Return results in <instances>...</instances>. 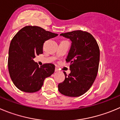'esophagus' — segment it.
Listing matches in <instances>:
<instances>
[{
    "label": "esophagus",
    "mask_w": 120,
    "mask_h": 120,
    "mask_svg": "<svg viewBox=\"0 0 120 120\" xmlns=\"http://www.w3.org/2000/svg\"><path fill=\"white\" fill-rule=\"evenodd\" d=\"M58 71H59V69H58L57 68H56V69H55V71H56V72H57Z\"/></svg>",
    "instance_id": "obj_1"
}]
</instances>
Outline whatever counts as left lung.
<instances>
[{"mask_svg":"<svg viewBox=\"0 0 120 120\" xmlns=\"http://www.w3.org/2000/svg\"><path fill=\"white\" fill-rule=\"evenodd\" d=\"M61 36L69 38L71 47L66 59L71 71L58 85L59 91L65 96L77 97L86 92L95 80L98 71L100 51L95 38L81 30L63 33Z\"/></svg>","mask_w":120,"mask_h":120,"instance_id":"obj_1","label":"left lung"}]
</instances>
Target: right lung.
Here are the masks:
<instances>
[{
    "mask_svg": "<svg viewBox=\"0 0 120 120\" xmlns=\"http://www.w3.org/2000/svg\"><path fill=\"white\" fill-rule=\"evenodd\" d=\"M57 35L39 26H26L13 37L9 49L8 64L13 84L21 91H38L44 79L54 72L53 64H44L39 67L33 59L42 54L45 41Z\"/></svg>",
    "mask_w": 120,
    "mask_h": 120,
    "instance_id": "1",
    "label": "right lung"
}]
</instances>
